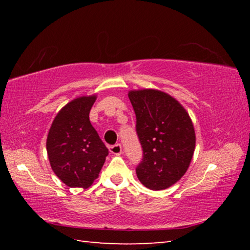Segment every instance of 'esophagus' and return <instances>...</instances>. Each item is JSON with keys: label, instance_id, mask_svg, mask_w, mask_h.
<instances>
[{"label": "esophagus", "instance_id": "obj_1", "mask_svg": "<svg viewBox=\"0 0 250 250\" xmlns=\"http://www.w3.org/2000/svg\"><path fill=\"white\" fill-rule=\"evenodd\" d=\"M109 150H110V152H111L112 154L119 155L121 152H122V146H121L120 143H116V145H113V146H110Z\"/></svg>", "mask_w": 250, "mask_h": 250}]
</instances>
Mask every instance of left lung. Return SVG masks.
Wrapping results in <instances>:
<instances>
[{
  "label": "left lung",
  "mask_w": 250,
  "mask_h": 250,
  "mask_svg": "<svg viewBox=\"0 0 250 250\" xmlns=\"http://www.w3.org/2000/svg\"><path fill=\"white\" fill-rule=\"evenodd\" d=\"M142 160L139 181L150 189L170 188L185 174L195 149V131L185 109L166 92L130 91Z\"/></svg>",
  "instance_id": "obj_1"
}]
</instances>
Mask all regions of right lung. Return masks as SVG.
Returning a JSON list of instances; mask_svg holds the SVG:
<instances>
[{
  "label": "right lung",
  "instance_id": "1",
  "mask_svg": "<svg viewBox=\"0 0 250 250\" xmlns=\"http://www.w3.org/2000/svg\"><path fill=\"white\" fill-rule=\"evenodd\" d=\"M95 100L96 96H91L70 101L49 129L46 147L50 167L69 188H89L109 153L89 120Z\"/></svg>",
  "mask_w": 250,
  "mask_h": 250
}]
</instances>
